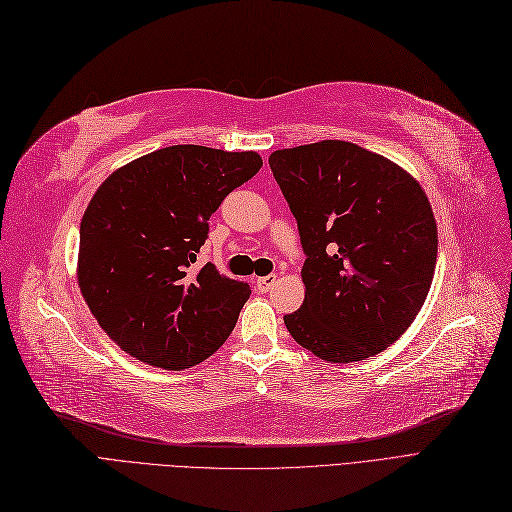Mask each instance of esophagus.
<instances>
[{"label": "esophagus", "instance_id": "34e87169", "mask_svg": "<svg viewBox=\"0 0 512 512\" xmlns=\"http://www.w3.org/2000/svg\"><path fill=\"white\" fill-rule=\"evenodd\" d=\"M276 274H270V276H261V278H255V285H257V289L261 291V293H266V291H270L274 285H276Z\"/></svg>", "mask_w": 512, "mask_h": 512}]
</instances>
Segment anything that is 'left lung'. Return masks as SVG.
Segmentation results:
<instances>
[{
    "mask_svg": "<svg viewBox=\"0 0 512 512\" xmlns=\"http://www.w3.org/2000/svg\"><path fill=\"white\" fill-rule=\"evenodd\" d=\"M270 168L306 253L289 334L334 364L385 351L432 287L438 229L425 191L398 163L344 140L280 148Z\"/></svg>",
    "mask_w": 512,
    "mask_h": 512,
    "instance_id": "8db88e82",
    "label": "left lung"
}]
</instances>
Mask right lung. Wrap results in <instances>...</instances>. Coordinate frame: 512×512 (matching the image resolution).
<instances>
[{"instance_id":"add662e5","label":"right lung","mask_w":512,"mask_h":512,"mask_svg":"<svg viewBox=\"0 0 512 512\" xmlns=\"http://www.w3.org/2000/svg\"><path fill=\"white\" fill-rule=\"evenodd\" d=\"M261 166L255 151L176 144L129 161L95 191L80 221L78 287L125 353L185 370L232 334L251 287L193 263L210 214Z\"/></svg>"}]
</instances>
